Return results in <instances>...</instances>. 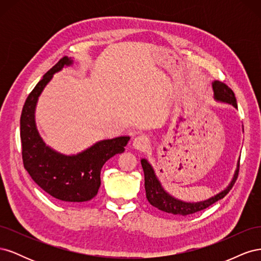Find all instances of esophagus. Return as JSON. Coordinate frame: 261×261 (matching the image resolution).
Here are the masks:
<instances>
[{"label":"esophagus","mask_w":261,"mask_h":261,"mask_svg":"<svg viewBox=\"0 0 261 261\" xmlns=\"http://www.w3.org/2000/svg\"><path fill=\"white\" fill-rule=\"evenodd\" d=\"M149 144V139L146 136H137L133 140V147L137 150H146Z\"/></svg>","instance_id":"obj_1"}]
</instances>
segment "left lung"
<instances>
[{"instance_id": "8db88e82", "label": "left lung", "mask_w": 261, "mask_h": 261, "mask_svg": "<svg viewBox=\"0 0 261 261\" xmlns=\"http://www.w3.org/2000/svg\"><path fill=\"white\" fill-rule=\"evenodd\" d=\"M212 90H213V98H215L217 102L230 105L235 109H238V103H236L234 92L228 88L225 84L218 81L212 82ZM243 132H244V128H243ZM140 162L145 174L146 197L148 201L150 202V204L161 211L173 213V215H179V216L192 215V213L206 209L209 206H211L212 203L222 199L233 187L236 177H238V174H239V167H240L239 165L240 159H239L238 163H236V169L234 171L232 179L223 191H221L220 193L210 197V198L206 200L192 202V201H184L181 199H178L176 197L168 193L162 186L160 179L158 178L154 169L152 168V165L149 163V161L145 159V158H143V159L140 160Z\"/></svg>"}]
</instances>
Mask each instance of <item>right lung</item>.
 Instances as JSON below:
<instances>
[{
  "mask_svg": "<svg viewBox=\"0 0 261 261\" xmlns=\"http://www.w3.org/2000/svg\"><path fill=\"white\" fill-rule=\"evenodd\" d=\"M73 64V58H63L30 92L21 111L20 139L23 167L35 183L59 200L84 202L98 194L102 167L110 158L124 152L130 137L102 139L76 154L61 153L44 143L36 123L39 97L55 73Z\"/></svg>",
  "mask_w": 261,
  "mask_h": 261,
  "instance_id": "right-lung-1",
  "label": "right lung"
}]
</instances>
